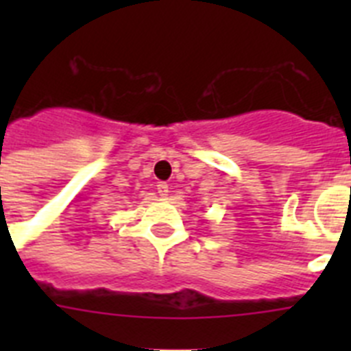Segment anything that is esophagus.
<instances>
[{"label": "esophagus", "mask_w": 351, "mask_h": 351, "mask_svg": "<svg viewBox=\"0 0 351 351\" xmlns=\"http://www.w3.org/2000/svg\"><path fill=\"white\" fill-rule=\"evenodd\" d=\"M156 190L158 193H160V197H167V195H169V184H167V182H158Z\"/></svg>", "instance_id": "34e87169"}]
</instances>
